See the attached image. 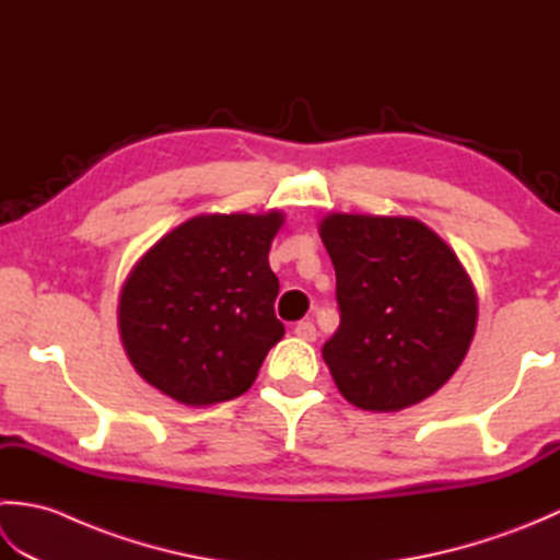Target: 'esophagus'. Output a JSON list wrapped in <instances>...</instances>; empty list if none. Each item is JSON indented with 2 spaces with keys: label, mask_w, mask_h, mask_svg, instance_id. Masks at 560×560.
Here are the masks:
<instances>
[{
  "label": "esophagus",
  "mask_w": 560,
  "mask_h": 560,
  "mask_svg": "<svg viewBox=\"0 0 560 560\" xmlns=\"http://www.w3.org/2000/svg\"><path fill=\"white\" fill-rule=\"evenodd\" d=\"M293 335L299 337V339H303V341H315L317 339V329H315V325L311 323V319H305V323H299L293 327Z\"/></svg>",
  "instance_id": "esophagus-1"
}]
</instances>
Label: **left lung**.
I'll use <instances>...</instances> for the list:
<instances>
[{"label": "left lung", "instance_id": "8db88e82", "mask_svg": "<svg viewBox=\"0 0 560 560\" xmlns=\"http://www.w3.org/2000/svg\"><path fill=\"white\" fill-rule=\"evenodd\" d=\"M317 231L341 313L323 359L343 399L401 411L435 395L462 365L479 317L455 249L411 217L331 211Z\"/></svg>", "mask_w": 560, "mask_h": 560}]
</instances>
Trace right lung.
<instances>
[{
  "instance_id": "1",
  "label": "right lung",
  "mask_w": 560,
  "mask_h": 560,
  "mask_svg": "<svg viewBox=\"0 0 560 560\" xmlns=\"http://www.w3.org/2000/svg\"><path fill=\"white\" fill-rule=\"evenodd\" d=\"M283 213H199L165 233L127 273L117 327L129 363L187 407L253 387L283 325L269 247Z\"/></svg>"
}]
</instances>
